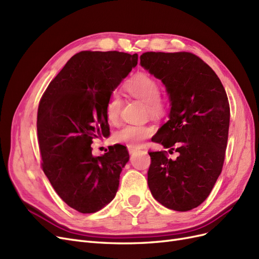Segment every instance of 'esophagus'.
I'll use <instances>...</instances> for the list:
<instances>
[{
    "label": "esophagus",
    "mask_w": 259,
    "mask_h": 259,
    "mask_svg": "<svg viewBox=\"0 0 259 259\" xmlns=\"http://www.w3.org/2000/svg\"><path fill=\"white\" fill-rule=\"evenodd\" d=\"M127 149H128L130 153H133V152H135L137 150V148H133V147H127Z\"/></svg>",
    "instance_id": "obj_1"
}]
</instances>
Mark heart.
<instances>
[{"label": "heart", "instance_id": "1", "mask_svg": "<svg viewBox=\"0 0 259 259\" xmlns=\"http://www.w3.org/2000/svg\"><path fill=\"white\" fill-rule=\"evenodd\" d=\"M124 91L130 96L134 97L146 104L148 113L151 116H162L166 112V103L160 96L161 86L159 81L151 74L138 72L131 76L123 85ZM122 100L117 94H112L109 97L106 106V114L109 123L116 125L120 121V112ZM153 127L150 125H125L119 132L115 133L116 142L123 143L128 147L137 148L147 138L153 134Z\"/></svg>", "mask_w": 259, "mask_h": 259}]
</instances>
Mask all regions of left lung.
I'll use <instances>...</instances> for the list:
<instances>
[{"mask_svg": "<svg viewBox=\"0 0 259 259\" xmlns=\"http://www.w3.org/2000/svg\"><path fill=\"white\" fill-rule=\"evenodd\" d=\"M140 65L165 85L169 120L152 140L179 153L150 151L148 186L167 208L186 211L208 197L221 175L230 122L226 91L206 62L189 52H147Z\"/></svg>", "mask_w": 259, "mask_h": 259, "instance_id": "obj_1", "label": "left lung"}]
</instances>
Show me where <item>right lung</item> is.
<instances>
[{
  "label": "right lung",
  "instance_id": "right-lung-1",
  "mask_svg": "<svg viewBox=\"0 0 259 259\" xmlns=\"http://www.w3.org/2000/svg\"><path fill=\"white\" fill-rule=\"evenodd\" d=\"M138 55L84 51L54 77L37 108L41 167L54 190L83 214L115 197L130 154L123 145L94 156L93 140L109 133L106 106L113 90L136 67Z\"/></svg>",
  "mask_w": 259,
  "mask_h": 259
}]
</instances>
